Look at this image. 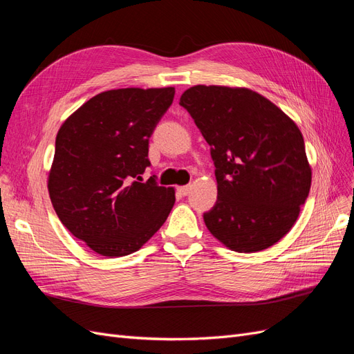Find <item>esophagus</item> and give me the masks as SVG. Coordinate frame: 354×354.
<instances>
[{"label":"esophagus","mask_w":354,"mask_h":354,"mask_svg":"<svg viewBox=\"0 0 354 354\" xmlns=\"http://www.w3.org/2000/svg\"><path fill=\"white\" fill-rule=\"evenodd\" d=\"M177 190L180 192V195H183V196H186V195H189V194H190V190H192V186H190V185H186V186H180V187H178Z\"/></svg>","instance_id":"1"}]
</instances>
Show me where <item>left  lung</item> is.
<instances>
[{
    "mask_svg": "<svg viewBox=\"0 0 354 354\" xmlns=\"http://www.w3.org/2000/svg\"><path fill=\"white\" fill-rule=\"evenodd\" d=\"M209 145L217 201L203 212L230 250L257 252L291 230L312 185L303 136L289 118L248 88L195 85L180 97Z\"/></svg>",
    "mask_w": 354,
    "mask_h": 354,
    "instance_id": "obj_1",
    "label": "left lung"
}]
</instances>
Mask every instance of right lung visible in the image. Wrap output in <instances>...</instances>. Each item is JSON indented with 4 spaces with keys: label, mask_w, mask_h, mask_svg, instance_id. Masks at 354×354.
<instances>
[{
    "label": "right lung",
    "mask_w": 354,
    "mask_h": 354,
    "mask_svg": "<svg viewBox=\"0 0 354 354\" xmlns=\"http://www.w3.org/2000/svg\"><path fill=\"white\" fill-rule=\"evenodd\" d=\"M176 90L120 88L94 95L72 113L56 137L50 199L75 238L104 257L140 250L165 223L174 189L142 176L149 138Z\"/></svg>",
    "instance_id": "1"
}]
</instances>
